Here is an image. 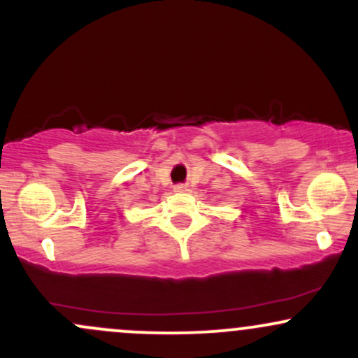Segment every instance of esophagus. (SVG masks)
I'll list each match as a JSON object with an SVG mask.
<instances>
[{
  "mask_svg": "<svg viewBox=\"0 0 358 358\" xmlns=\"http://www.w3.org/2000/svg\"><path fill=\"white\" fill-rule=\"evenodd\" d=\"M173 190H175L176 193H185V192L188 190V187H187V185H183V183H178V185H175Z\"/></svg>",
  "mask_w": 358,
  "mask_h": 358,
  "instance_id": "obj_1",
  "label": "esophagus"
}]
</instances>
